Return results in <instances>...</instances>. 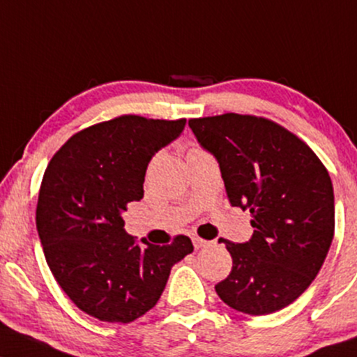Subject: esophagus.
Listing matches in <instances>:
<instances>
[{"label":"esophagus","instance_id":"34e87169","mask_svg":"<svg viewBox=\"0 0 357 357\" xmlns=\"http://www.w3.org/2000/svg\"><path fill=\"white\" fill-rule=\"evenodd\" d=\"M192 244H195L196 249H201L208 246V244H211V241H206V239H201V238H192Z\"/></svg>","mask_w":357,"mask_h":357}]
</instances>
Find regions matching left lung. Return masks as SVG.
I'll list each match as a JSON object with an SVG mask.
<instances>
[{
  "label": "left lung",
  "mask_w": 357,
  "mask_h": 357,
  "mask_svg": "<svg viewBox=\"0 0 357 357\" xmlns=\"http://www.w3.org/2000/svg\"><path fill=\"white\" fill-rule=\"evenodd\" d=\"M197 143L220 162L231 206L251 213V239H220L233 269L216 293L244 314H271L307 289L334 236V191L319 158L266 118L226 113L190 119Z\"/></svg>",
  "instance_id": "left-lung-1"
}]
</instances>
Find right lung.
<instances>
[{
    "mask_svg": "<svg viewBox=\"0 0 357 357\" xmlns=\"http://www.w3.org/2000/svg\"><path fill=\"white\" fill-rule=\"evenodd\" d=\"M186 119L119 116L73 135L43 176L36 227L46 263L68 298L106 323H131L156 306L171 268L192 252L188 236L166 246L124 231L123 213L143 197L151 158Z\"/></svg>",
    "mask_w": 357,
    "mask_h": 357,
    "instance_id": "right-lung-1",
    "label": "right lung"
}]
</instances>
